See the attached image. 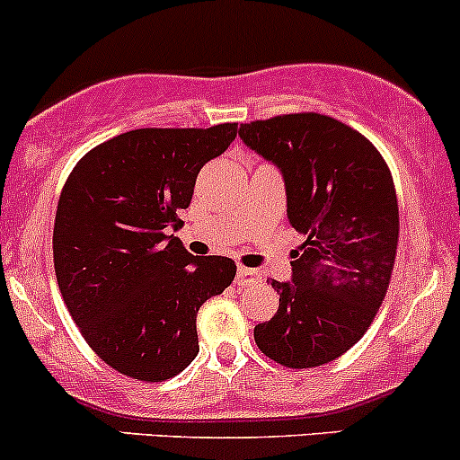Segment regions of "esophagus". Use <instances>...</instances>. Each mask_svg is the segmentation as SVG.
Wrapping results in <instances>:
<instances>
[{"label":"esophagus","mask_w":460,"mask_h":460,"mask_svg":"<svg viewBox=\"0 0 460 460\" xmlns=\"http://www.w3.org/2000/svg\"><path fill=\"white\" fill-rule=\"evenodd\" d=\"M263 277L259 270H252V268H245V265H239V270H236V277H234V283L241 288H250V286H257V283H261Z\"/></svg>","instance_id":"obj_1"}]
</instances>
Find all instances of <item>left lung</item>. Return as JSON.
Returning a JSON list of instances; mask_svg holds the SVG:
<instances>
[{
	"label": "left lung",
	"mask_w": 460,
	"mask_h": 460,
	"mask_svg": "<svg viewBox=\"0 0 460 460\" xmlns=\"http://www.w3.org/2000/svg\"><path fill=\"white\" fill-rule=\"evenodd\" d=\"M250 150L281 170L288 221L305 243L292 279L274 281L279 310L254 328L259 349L286 367H316L370 328L399 243L394 181L361 132L316 112L241 124Z\"/></svg>",
	"instance_id": "left-lung-1"
}]
</instances>
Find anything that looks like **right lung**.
<instances>
[{
    "instance_id": "1",
    "label": "right lung",
    "mask_w": 460,
    "mask_h": 460,
    "mask_svg": "<svg viewBox=\"0 0 460 460\" xmlns=\"http://www.w3.org/2000/svg\"><path fill=\"white\" fill-rule=\"evenodd\" d=\"M236 124L139 128L103 141L70 172L53 230L61 296L99 358L139 381L186 370L197 312L236 274L228 257H195L170 228L197 174L228 150Z\"/></svg>"
}]
</instances>
